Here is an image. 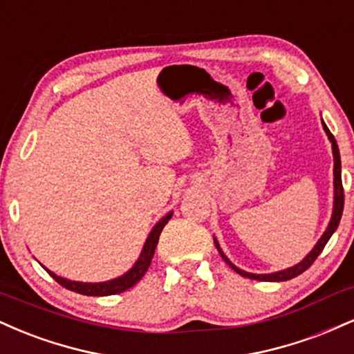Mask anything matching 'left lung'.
Here are the masks:
<instances>
[{"label": "left lung", "instance_id": "8db88e82", "mask_svg": "<svg viewBox=\"0 0 354 354\" xmlns=\"http://www.w3.org/2000/svg\"><path fill=\"white\" fill-rule=\"evenodd\" d=\"M321 124H323L324 133H326L328 140H330V143H331L333 161H335V168H333V176H335V178H333V186H335V198H333L331 219H330V223H328L326 230H324V233L321 234V238L318 239V243H316L315 248H313L310 253L304 256V258L298 263V265L286 268V270H281V271H274V273H266V274L248 273V271H245V270H239L238 266H234L233 263L230 261L228 256L223 253V250H221V246H219L218 239L214 238V245H216L219 254H221V258L225 259V261L228 263V265L233 268V270L236 271L238 274L245 276V278H250V279H258V281H288V279L296 278V276L301 274L303 271H306L308 268L313 265V261L318 258L321 251H323V248L326 246L328 241H330L333 233H335L336 228H338L341 214H343V206H344V191H343V183H341V158H339V149H338V145H336L335 136L331 135V131L328 129V126L324 124L323 120H321Z\"/></svg>", "mask_w": 354, "mask_h": 354}]
</instances>
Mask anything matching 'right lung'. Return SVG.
Instances as JSON below:
<instances>
[{
	"instance_id": "add662e5",
	"label": "right lung",
	"mask_w": 354,
	"mask_h": 354,
	"mask_svg": "<svg viewBox=\"0 0 354 354\" xmlns=\"http://www.w3.org/2000/svg\"><path fill=\"white\" fill-rule=\"evenodd\" d=\"M173 216V211H169L166 216H163L156 225L153 226V230L149 231L148 238H146L143 250H141L140 258L136 259V263L126 271L124 274L118 276V278L108 279V281H101V283H83V281H71V279L66 278H61V276L55 274L53 271L44 268V270L50 273V276L53 279H56L61 286H64L66 290L75 291V293L80 295H86V296H109V295H116V293H123V291L129 290L131 286L140 281L143 278L146 271H148L149 265H151V259L154 254V250H156L158 245V239H160L161 231H163L165 225L169 221Z\"/></svg>"
}]
</instances>
